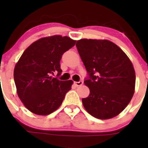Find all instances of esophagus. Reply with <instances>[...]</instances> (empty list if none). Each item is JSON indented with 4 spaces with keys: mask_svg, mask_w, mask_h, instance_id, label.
Returning a JSON list of instances; mask_svg holds the SVG:
<instances>
[{
    "mask_svg": "<svg viewBox=\"0 0 148 148\" xmlns=\"http://www.w3.org/2000/svg\"><path fill=\"white\" fill-rule=\"evenodd\" d=\"M74 84H75L76 86H81L83 85V81H78V82H74Z\"/></svg>",
    "mask_w": 148,
    "mask_h": 148,
    "instance_id": "obj_1",
    "label": "esophagus"
}]
</instances>
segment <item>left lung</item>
Instances as JSON below:
<instances>
[{
    "mask_svg": "<svg viewBox=\"0 0 148 148\" xmlns=\"http://www.w3.org/2000/svg\"><path fill=\"white\" fill-rule=\"evenodd\" d=\"M76 46L88 73L84 84L90 95L82 99L84 108L101 120L116 116L134 95L136 75L132 62L108 40L82 39Z\"/></svg>",
    "mask_w": 148,
    "mask_h": 148,
    "instance_id": "8db88e82",
    "label": "left lung"
}]
</instances>
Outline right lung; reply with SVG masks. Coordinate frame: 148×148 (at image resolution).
Returning <instances> with one entry per match:
<instances>
[{
    "label": "right lung",
    "mask_w": 148,
    "mask_h": 148,
    "mask_svg": "<svg viewBox=\"0 0 148 148\" xmlns=\"http://www.w3.org/2000/svg\"><path fill=\"white\" fill-rule=\"evenodd\" d=\"M76 41L60 35L44 37L29 46L15 66L14 83L19 99L32 113L47 115L62 103L73 81L52 77L62 73L60 61Z\"/></svg>",
    "instance_id": "obj_1"
}]
</instances>
